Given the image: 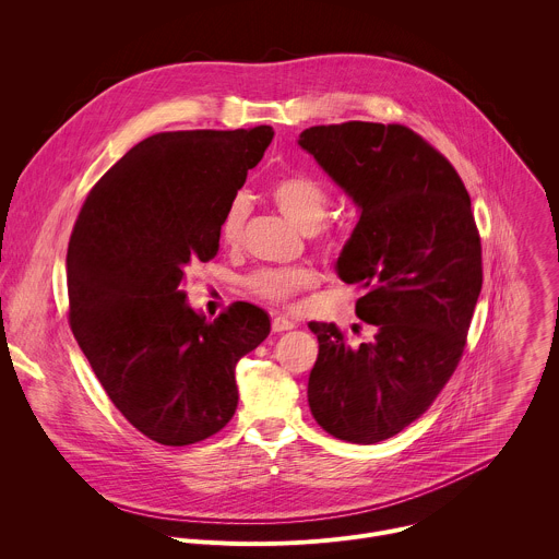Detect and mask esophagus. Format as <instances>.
<instances>
[{"instance_id": "obj_1", "label": "esophagus", "mask_w": 559, "mask_h": 559, "mask_svg": "<svg viewBox=\"0 0 559 559\" xmlns=\"http://www.w3.org/2000/svg\"><path fill=\"white\" fill-rule=\"evenodd\" d=\"M294 328H296V323L289 321L287 316H274V318H272V332H276V334L289 332V330H294Z\"/></svg>"}]
</instances>
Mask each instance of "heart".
I'll return each instance as SVG.
<instances>
[{
    "mask_svg": "<svg viewBox=\"0 0 559 559\" xmlns=\"http://www.w3.org/2000/svg\"><path fill=\"white\" fill-rule=\"evenodd\" d=\"M270 197L276 207L300 229L311 231L323 223L330 207L328 190L307 175H285L276 179L270 188ZM248 218V199L236 197L221 221V238L225 243H236L241 238ZM316 274L307 267H285V270H261L250 278V287L261 298L283 302L298 289L311 287Z\"/></svg>",
    "mask_w": 559,
    "mask_h": 559,
    "instance_id": "obj_1",
    "label": "heart"
}]
</instances>
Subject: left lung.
Instances as JSON below:
<instances>
[{"label": "left lung", "mask_w": 559, "mask_h": 559, "mask_svg": "<svg viewBox=\"0 0 559 559\" xmlns=\"http://www.w3.org/2000/svg\"><path fill=\"white\" fill-rule=\"evenodd\" d=\"M298 145L360 212L336 272L373 325L347 343L334 323H309V409L334 438L376 444L420 418L460 362L483 289L480 234L453 166L405 126H313Z\"/></svg>", "instance_id": "obj_1"}]
</instances>
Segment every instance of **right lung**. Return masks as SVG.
<instances>
[{
    "instance_id": "add662e5",
    "label": "right lung",
    "mask_w": 559,
    "mask_h": 559,
    "mask_svg": "<svg viewBox=\"0 0 559 559\" xmlns=\"http://www.w3.org/2000/svg\"><path fill=\"white\" fill-rule=\"evenodd\" d=\"M272 136L270 126L152 134L99 179L74 223L72 334L115 407L158 444L221 431L238 405L236 362L270 334L250 302L205 321L183 285L216 257L225 210Z\"/></svg>"
}]
</instances>
